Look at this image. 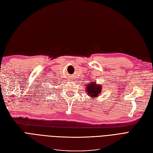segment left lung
<instances>
[{
  "label": "left lung",
  "instance_id": "obj_1",
  "mask_svg": "<svg viewBox=\"0 0 153 153\" xmlns=\"http://www.w3.org/2000/svg\"><path fill=\"white\" fill-rule=\"evenodd\" d=\"M86 89L87 94L91 96V98H92V97L96 98L101 92V87L100 85H97L96 82H90L87 84Z\"/></svg>",
  "mask_w": 153,
  "mask_h": 153
}]
</instances>
